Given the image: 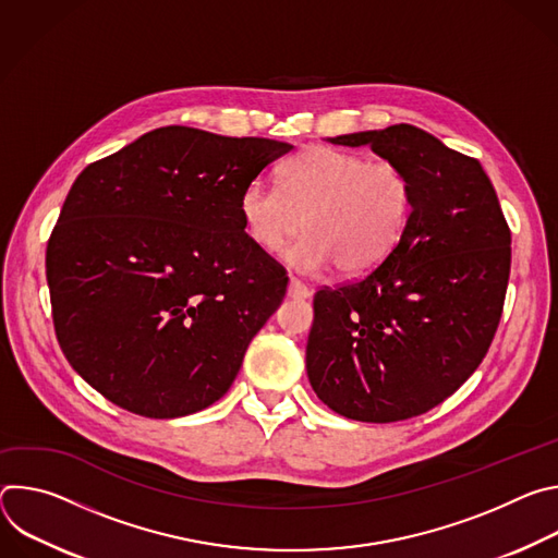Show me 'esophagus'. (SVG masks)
I'll return each instance as SVG.
<instances>
[{"label":"esophagus","mask_w":558,"mask_h":558,"mask_svg":"<svg viewBox=\"0 0 558 558\" xmlns=\"http://www.w3.org/2000/svg\"><path fill=\"white\" fill-rule=\"evenodd\" d=\"M313 291L306 287V284H302L298 278H291L289 280V289H287V295L289 298H295V300H304V298H308Z\"/></svg>","instance_id":"esophagus-1"}]
</instances>
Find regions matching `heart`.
<instances>
[{"label": "heart", "mask_w": 558, "mask_h": 558, "mask_svg": "<svg viewBox=\"0 0 558 558\" xmlns=\"http://www.w3.org/2000/svg\"><path fill=\"white\" fill-rule=\"evenodd\" d=\"M413 207V181L402 166L327 145L291 158L280 187L252 181L238 203L258 250L276 254L304 229L289 263L311 274L336 265L347 278L371 274L397 250Z\"/></svg>", "instance_id": "obj_1"}]
</instances>
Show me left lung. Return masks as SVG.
I'll list each match as a JSON object with an SVG mask.
<instances>
[{"label": "left lung", "mask_w": 558, "mask_h": 558, "mask_svg": "<svg viewBox=\"0 0 558 558\" xmlns=\"http://www.w3.org/2000/svg\"><path fill=\"white\" fill-rule=\"evenodd\" d=\"M329 141L368 145L402 166L415 207L402 243L377 269L315 293L306 375L338 415L411 420L441 404L486 357L510 278V229L482 163L415 125Z\"/></svg>", "instance_id": "1"}]
</instances>
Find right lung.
I'll return each instance as SVG.
<instances>
[{
	"mask_svg": "<svg viewBox=\"0 0 558 558\" xmlns=\"http://www.w3.org/2000/svg\"><path fill=\"white\" fill-rule=\"evenodd\" d=\"M291 149L168 125L76 177L46 278L61 351L106 400L174 420L229 390L289 280L238 203Z\"/></svg>",
	"mask_w": 558,
	"mask_h": 558,
	"instance_id": "obj_1",
	"label": "right lung"
}]
</instances>
